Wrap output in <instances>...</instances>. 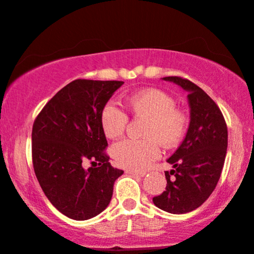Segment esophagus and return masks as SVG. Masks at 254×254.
I'll use <instances>...</instances> for the list:
<instances>
[{
  "instance_id": "esophagus-1",
  "label": "esophagus",
  "mask_w": 254,
  "mask_h": 254,
  "mask_svg": "<svg viewBox=\"0 0 254 254\" xmlns=\"http://www.w3.org/2000/svg\"><path fill=\"white\" fill-rule=\"evenodd\" d=\"M127 174H131V175L143 177L145 175V172H137V170H127Z\"/></svg>"
}]
</instances>
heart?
I'll list each match as a JSON object with an SVG mask.
<instances>
[{
	"mask_svg": "<svg viewBox=\"0 0 254 254\" xmlns=\"http://www.w3.org/2000/svg\"><path fill=\"white\" fill-rule=\"evenodd\" d=\"M125 106L132 117L145 119L142 131L144 139H124L112 146V158L118 167L137 172L145 169L160 157V144L166 149L175 148L187 135V114L176 108L175 100L163 91H138L127 98ZM99 121L104 135L115 139L124 133L127 116L115 104L108 103L102 109Z\"/></svg>",
	"mask_w": 254,
	"mask_h": 254,
	"instance_id": "heart-1",
	"label": "heart"
}]
</instances>
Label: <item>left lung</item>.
<instances>
[{"label":"left lung","mask_w":254,"mask_h":254,"mask_svg":"<svg viewBox=\"0 0 254 254\" xmlns=\"http://www.w3.org/2000/svg\"><path fill=\"white\" fill-rule=\"evenodd\" d=\"M163 79L188 91L190 123L182 144L168 158L174 169L164 173L166 190L152 201L168 213L185 214L200 207L218 185L227 152V125L202 88L181 77Z\"/></svg>","instance_id":"8db88e82"}]
</instances>
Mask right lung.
<instances>
[{
	"instance_id": "right-lung-1",
	"label": "right lung",
	"mask_w": 254,
	"mask_h": 254,
	"mask_svg": "<svg viewBox=\"0 0 254 254\" xmlns=\"http://www.w3.org/2000/svg\"><path fill=\"white\" fill-rule=\"evenodd\" d=\"M117 80L77 79L63 87L36 116L32 157L36 179L51 203L64 215L87 220L111 201L114 183L124 172L110 164L100 112ZM88 160L91 167H82Z\"/></svg>"
}]
</instances>
